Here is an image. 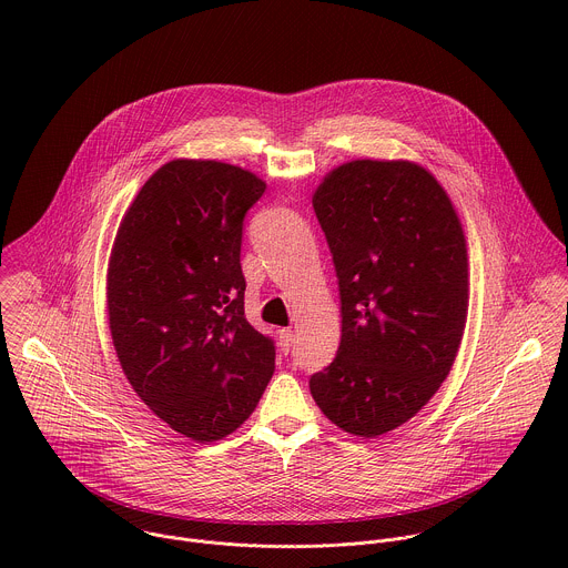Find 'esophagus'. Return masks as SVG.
Instances as JSON below:
<instances>
[{
	"instance_id": "34e87169",
	"label": "esophagus",
	"mask_w": 568,
	"mask_h": 568,
	"mask_svg": "<svg viewBox=\"0 0 568 568\" xmlns=\"http://www.w3.org/2000/svg\"><path fill=\"white\" fill-rule=\"evenodd\" d=\"M292 344H294V331L292 328H281L278 331V346L285 355L292 351Z\"/></svg>"
}]
</instances>
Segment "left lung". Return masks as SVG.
I'll use <instances>...</instances> for the list:
<instances>
[{"label": "left lung", "mask_w": 568, "mask_h": 568, "mask_svg": "<svg viewBox=\"0 0 568 568\" xmlns=\"http://www.w3.org/2000/svg\"><path fill=\"white\" fill-rule=\"evenodd\" d=\"M312 206L339 278L342 342L310 390L339 429L375 438L414 418L452 371L469 298L463 226L414 161H351Z\"/></svg>", "instance_id": "8db88e82"}]
</instances>
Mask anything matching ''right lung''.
Returning <instances> with one entry per match:
<instances>
[{"label":"right lung","instance_id":"right-lung-1","mask_svg":"<svg viewBox=\"0 0 568 568\" xmlns=\"http://www.w3.org/2000/svg\"><path fill=\"white\" fill-rule=\"evenodd\" d=\"M254 173L213 159L161 166L125 211L108 267L121 368L178 434L213 443L245 423L274 373V339L245 316L242 226Z\"/></svg>","mask_w":568,"mask_h":568}]
</instances>
